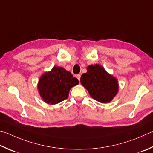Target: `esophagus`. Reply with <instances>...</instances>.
Listing matches in <instances>:
<instances>
[{
    "label": "esophagus",
    "mask_w": 153,
    "mask_h": 153,
    "mask_svg": "<svg viewBox=\"0 0 153 153\" xmlns=\"http://www.w3.org/2000/svg\"><path fill=\"white\" fill-rule=\"evenodd\" d=\"M76 77H77V79L79 80V81H80V77H81V75L80 74H77L76 75Z\"/></svg>",
    "instance_id": "34e87169"
}]
</instances>
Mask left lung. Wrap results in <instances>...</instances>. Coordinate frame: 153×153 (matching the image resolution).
<instances>
[{
    "label": "left lung",
    "mask_w": 153,
    "mask_h": 153,
    "mask_svg": "<svg viewBox=\"0 0 153 153\" xmlns=\"http://www.w3.org/2000/svg\"><path fill=\"white\" fill-rule=\"evenodd\" d=\"M80 82L91 97L102 103L110 102L118 92L117 80L98 64L89 65L87 72L82 75Z\"/></svg>",
    "instance_id": "obj_1"
}]
</instances>
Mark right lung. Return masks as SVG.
Segmentation results:
<instances>
[{"instance_id":"right-lung-1","label":"right lung","mask_w":153,"mask_h":153,"mask_svg":"<svg viewBox=\"0 0 153 153\" xmlns=\"http://www.w3.org/2000/svg\"><path fill=\"white\" fill-rule=\"evenodd\" d=\"M79 84L71 72L55 66L51 71L44 74L39 81L40 96L46 103L55 104L67 99L69 90Z\"/></svg>"}]
</instances>
